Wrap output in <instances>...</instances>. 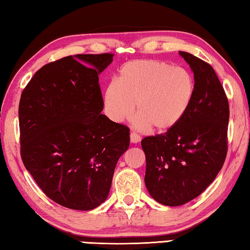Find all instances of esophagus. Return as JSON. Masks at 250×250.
Instances as JSON below:
<instances>
[{
	"label": "esophagus",
	"mask_w": 250,
	"mask_h": 250,
	"mask_svg": "<svg viewBox=\"0 0 250 250\" xmlns=\"http://www.w3.org/2000/svg\"><path fill=\"white\" fill-rule=\"evenodd\" d=\"M139 141H141V137H139L137 134H135V133L130 134V143L136 144V143H138Z\"/></svg>",
	"instance_id": "1"
}]
</instances>
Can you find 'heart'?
<instances>
[{
    "label": "heart",
    "mask_w": 250,
    "mask_h": 250,
    "mask_svg": "<svg viewBox=\"0 0 250 250\" xmlns=\"http://www.w3.org/2000/svg\"><path fill=\"white\" fill-rule=\"evenodd\" d=\"M195 94L189 70L165 61L133 60L120 69L116 81L104 90V106L116 123L129 120L136 104V126L168 132L182 121Z\"/></svg>",
    "instance_id": "b5f03b06"
}]
</instances>
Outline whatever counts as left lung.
Wrapping results in <instances>:
<instances>
[{"label":"left lung","instance_id":"8db88e82","mask_svg":"<svg viewBox=\"0 0 250 250\" xmlns=\"http://www.w3.org/2000/svg\"><path fill=\"white\" fill-rule=\"evenodd\" d=\"M195 94L182 121L165 134L142 141L146 155L145 185L150 196L179 207L199 196L216 178L227 154L229 106L214 69L189 52Z\"/></svg>","mask_w":250,"mask_h":250}]
</instances>
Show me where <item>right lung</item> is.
I'll return each mask as SVG.
<instances>
[{"instance_id": "obj_1", "label": "right lung", "mask_w": 250, "mask_h": 250, "mask_svg": "<svg viewBox=\"0 0 250 250\" xmlns=\"http://www.w3.org/2000/svg\"><path fill=\"white\" fill-rule=\"evenodd\" d=\"M112 54L68 56L47 63L21 95V156L48 198L90 211L107 199L129 129L103 111L99 74Z\"/></svg>"}]
</instances>
